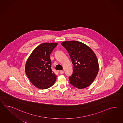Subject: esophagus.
<instances>
[{"label": "esophagus", "mask_w": 123, "mask_h": 123, "mask_svg": "<svg viewBox=\"0 0 123 123\" xmlns=\"http://www.w3.org/2000/svg\"><path fill=\"white\" fill-rule=\"evenodd\" d=\"M59 73H60V74H63V73H64V71L63 70H61L60 72H59Z\"/></svg>", "instance_id": "1"}]
</instances>
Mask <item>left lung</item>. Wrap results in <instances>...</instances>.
I'll return each instance as SVG.
<instances>
[{"mask_svg":"<svg viewBox=\"0 0 123 123\" xmlns=\"http://www.w3.org/2000/svg\"><path fill=\"white\" fill-rule=\"evenodd\" d=\"M61 44L69 53L74 65L72 75L69 78L70 83L79 89L88 87L94 81L99 70L95 53L88 45L79 41H64Z\"/></svg>","mask_w":123,"mask_h":123,"instance_id":"1","label":"left lung"}]
</instances>
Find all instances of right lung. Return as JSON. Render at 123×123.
I'll return each mask as SVG.
<instances>
[{
    "mask_svg": "<svg viewBox=\"0 0 123 123\" xmlns=\"http://www.w3.org/2000/svg\"><path fill=\"white\" fill-rule=\"evenodd\" d=\"M57 43H44L32 52L25 64L26 74L37 88L46 89L54 85L57 76L51 69L50 54Z\"/></svg>",
    "mask_w": 123,
    "mask_h": 123,
    "instance_id": "1",
    "label": "right lung"
}]
</instances>
